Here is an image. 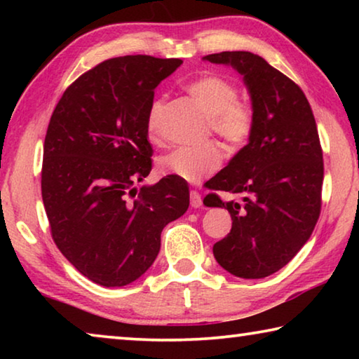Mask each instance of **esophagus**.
I'll list each match as a JSON object with an SVG mask.
<instances>
[{"mask_svg":"<svg viewBox=\"0 0 359 359\" xmlns=\"http://www.w3.org/2000/svg\"><path fill=\"white\" fill-rule=\"evenodd\" d=\"M190 203H191V208L198 209L203 205V199H201V194H199L196 190H191L190 191Z\"/></svg>","mask_w":359,"mask_h":359,"instance_id":"obj_1","label":"esophagus"}]
</instances>
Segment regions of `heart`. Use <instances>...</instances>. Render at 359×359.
<instances>
[{"label":"heart","mask_w":359,"mask_h":359,"mask_svg":"<svg viewBox=\"0 0 359 359\" xmlns=\"http://www.w3.org/2000/svg\"><path fill=\"white\" fill-rule=\"evenodd\" d=\"M187 92L209 115L210 130L222 139L229 150H239L250 141L255 130L253 107L238 100L239 90L226 77L208 74L187 85ZM165 100L156 98L151 102L145 126L149 137L158 141L161 137V115ZM222 163V150L215 142L201 147H180L156 161L161 175H175L190 184H198L217 171Z\"/></svg>","instance_id":"obj_1"}]
</instances>
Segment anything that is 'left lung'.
<instances>
[{
    "label": "left lung",
    "instance_id": "1",
    "mask_svg": "<svg viewBox=\"0 0 359 359\" xmlns=\"http://www.w3.org/2000/svg\"><path fill=\"white\" fill-rule=\"evenodd\" d=\"M204 60L229 65L244 77L255 112L250 141L208 188L242 198H204L228 209L233 226L214 245L217 263L241 278H263L288 264L311 238L321 209L323 151L302 90L252 52H220Z\"/></svg>",
    "mask_w": 359,
    "mask_h": 359
}]
</instances>
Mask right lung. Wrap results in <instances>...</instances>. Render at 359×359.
<instances>
[{
	"instance_id": "obj_1",
	"label": "right lung",
	"mask_w": 359,
	"mask_h": 359,
	"mask_svg": "<svg viewBox=\"0 0 359 359\" xmlns=\"http://www.w3.org/2000/svg\"><path fill=\"white\" fill-rule=\"evenodd\" d=\"M179 58L106 60L72 82L44 141L41 190L52 238L65 258L102 287H125L154 264L161 231L190 205L185 180L151 171L145 126L155 88Z\"/></svg>"
}]
</instances>
